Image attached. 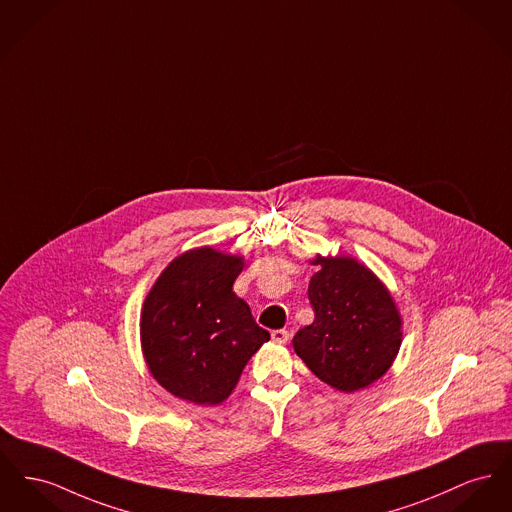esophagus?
Masks as SVG:
<instances>
[{"mask_svg": "<svg viewBox=\"0 0 512 512\" xmlns=\"http://www.w3.org/2000/svg\"><path fill=\"white\" fill-rule=\"evenodd\" d=\"M271 336L272 340L278 342V344H286L290 340V332L286 331V329H276V331H272Z\"/></svg>", "mask_w": 512, "mask_h": 512, "instance_id": "esophagus-1", "label": "esophagus"}]
</instances>
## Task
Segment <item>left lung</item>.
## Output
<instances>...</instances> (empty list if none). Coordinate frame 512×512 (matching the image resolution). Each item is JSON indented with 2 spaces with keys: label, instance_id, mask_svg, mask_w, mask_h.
Returning a JSON list of instances; mask_svg holds the SVG:
<instances>
[{
  "label": "left lung",
  "instance_id": "8db88e82",
  "mask_svg": "<svg viewBox=\"0 0 512 512\" xmlns=\"http://www.w3.org/2000/svg\"><path fill=\"white\" fill-rule=\"evenodd\" d=\"M309 282L315 321L292 344L327 385L354 392L387 373L400 348V315L377 276L350 257H317Z\"/></svg>",
  "mask_w": 512,
  "mask_h": 512
}]
</instances>
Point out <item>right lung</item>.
I'll use <instances>...</instances> for the list:
<instances>
[{"instance_id": "obj_1", "label": "right lung", "mask_w": 512, "mask_h": 512, "mask_svg": "<svg viewBox=\"0 0 512 512\" xmlns=\"http://www.w3.org/2000/svg\"><path fill=\"white\" fill-rule=\"evenodd\" d=\"M243 259L201 247L174 259L152 286L141 342L154 379L174 396L218 404L271 338L232 290Z\"/></svg>"}]
</instances>
